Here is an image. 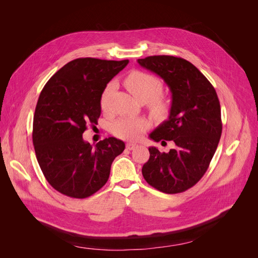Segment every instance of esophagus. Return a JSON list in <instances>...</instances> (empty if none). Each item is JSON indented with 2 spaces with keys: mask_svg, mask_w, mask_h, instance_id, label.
<instances>
[{
  "mask_svg": "<svg viewBox=\"0 0 258 258\" xmlns=\"http://www.w3.org/2000/svg\"><path fill=\"white\" fill-rule=\"evenodd\" d=\"M138 146V144H136V143H127L126 144V148L127 150H129V151H131V150H134V148H136Z\"/></svg>",
  "mask_w": 258,
  "mask_h": 258,
  "instance_id": "34e87169",
  "label": "esophagus"
}]
</instances>
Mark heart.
I'll return each instance as SVG.
<instances>
[{"label":"heart","mask_w":258,"mask_h":258,"mask_svg":"<svg viewBox=\"0 0 258 258\" xmlns=\"http://www.w3.org/2000/svg\"><path fill=\"white\" fill-rule=\"evenodd\" d=\"M127 89L138 101L148 103L151 112L155 116H165L168 112V104L159 97L162 92V84L157 77L144 73L135 72L130 74L124 81ZM115 89V84L110 83L101 95L100 104L104 112L110 108V100ZM150 127V122L143 117L129 118L121 117L112 124V132L122 140H138Z\"/></svg>","instance_id":"b5f03b06"}]
</instances>
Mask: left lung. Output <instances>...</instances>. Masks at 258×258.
<instances>
[{
    "label": "left lung",
    "mask_w": 258,
    "mask_h": 258,
    "mask_svg": "<svg viewBox=\"0 0 258 258\" xmlns=\"http://www.w3.org/2000/svg\"><path fill=\"white\" fill-rule=\"evenodd\" d=\"M142 68L165 81L172 95L169 118L150 138L173 141L175 147L160 153L151 146L142 168L145 181L166 194L185 191L204 176L222 135L221 105L207 77L189 61L173 56L138 59ZM165 142V141H162Z\"/></svg>",
    "instance_id": "left-lung-1"
}]
</instances>
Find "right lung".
Returning a JSON list of instances; mask_svg holds the SVG:
<instances>
[{"instance_id":"add662e5","label":"right lung","mask_w":258,"mask_h":258,"mask_svg":"<svg viewBox=\"0 0 258 258\" xmlns=\"http://www.w3.org/2000/svg\"><path fill=\"white\" fill-rule=\"evenodd\" d=\"M128 62L79 58L44 86L33 118V145L44 176L66 196L83 199L97 192L124 150V143L113 137L92 146L83 134L88 123H97L105 86Z\"/></svg>"}]
</instances>
